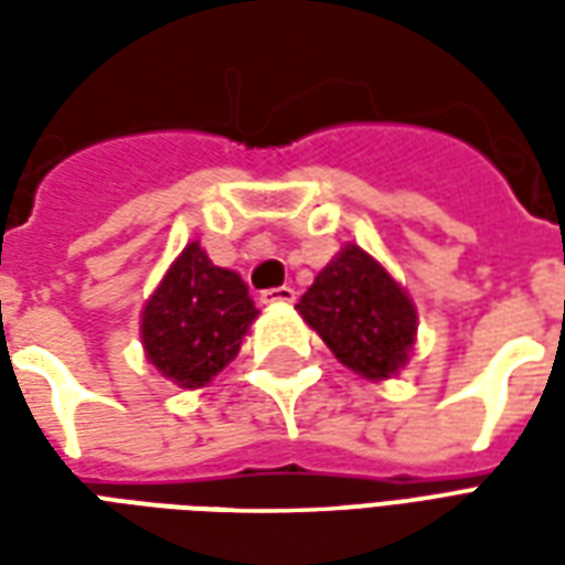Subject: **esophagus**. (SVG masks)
Listing matches in <instances>:
<instances>
[{"label": "esophagus", "instance_id": "esophagus-1", "mask_svg": "<svg viewBox=\"0 0 565 565\" xmlns=\"http://www.w3.org/2000/svg\"><path fill=\"white\" fill-rule=\"evenodd\" d=\"M266 306H287V302H294L296 299V290L294 287H271V290H263V296H259Z\"/></svg>", "mask_w": 565, "mask_h": 565}]
</instances>
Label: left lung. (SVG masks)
Wrapping results in <instances>:
<instances>
[{
  "label": "left lung",
  "mask_w": 565,
  "mask_h": 565,
  "mask_svg": "<svg viewBox=\"0 0 565 565\" xmlns=\"http://www.w3.org/2000/svg\"><path fill=\"white\" fill-rule=\"evenodd\" d=\"M296 308L339 363L363 379H391L408 363L417 335L415 302L363 247L344 245Z\"/></svg>",
  "instance_id": "left-lung-1"
}]
</instances>
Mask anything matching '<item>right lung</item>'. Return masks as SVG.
I'll list each match as a JSON object with an SVG mask.
<instances>
[{
    "mask_svg": "<svg viewBox=\"0 0 565 565\" xmlns=\"http://www.w3.org/2000/svg\"><path fill=\"white\" fill-rule=\"evenodd\" d=\"M257 315L242 275L190 242L145 302L141 344L162 379L193 391L235 360Z\"/></svg>",
    "mask_w": 565,
    "mask_h": 565,
    "instance_id": "right-lung-1",
    "label": "right lung"
}]
</instances>
